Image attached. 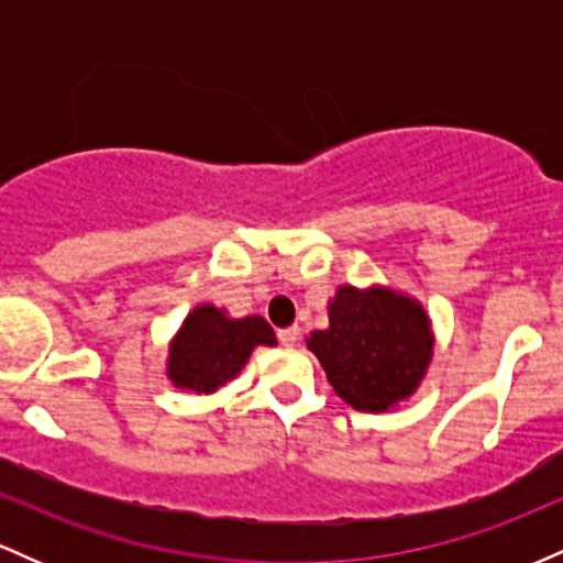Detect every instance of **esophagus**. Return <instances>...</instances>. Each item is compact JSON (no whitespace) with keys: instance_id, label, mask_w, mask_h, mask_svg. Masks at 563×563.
I'll list each match as a JSON object with an SVG mask.
<instances>
[{"instance_id":"obj_1","label":"esophagus","mask_w":563,"mask_h":563,"mask_svg":"<svg viewBox=\"0 0 563 563\" xmlns=\"http://www.w3.org/2000/svg\"><path fill=\"white\" fill-rule=\"evenodd\" d=\"M296 339H299V328H280V331H277V341H280L283 346H294Z\"/></svg>"}]
</instances>
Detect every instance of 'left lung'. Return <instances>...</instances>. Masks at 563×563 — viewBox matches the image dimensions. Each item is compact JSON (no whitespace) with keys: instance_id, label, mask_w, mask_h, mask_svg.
Wrapping results in <instances>:
<instances>
[{"instance_id":"left-lung-1","label":"left lung","mask_w":563,"mask_h":563,"mask_svg":"<svg viewBox=\"0 0 563 563\" xmlns=\"http://www.w3.org/2000/svg\"><path fill=\"white\" fill-rule=\"evenodd\" d=\"M307 344L346 405L380 412L416 391L434 339L416 301L386 288L344 286L331 301V328Z\"/></svg>"}]
</instances>
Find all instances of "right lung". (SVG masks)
Instances as JSON below:
<instances>
[{"instance_id": "obj_1", "label": "right lung", "mask_w": 563, "mask_h": 563, "mask_svg": "<svg viewBox=\"0 0 563 563\" xmlns=\"http://www.w3.org/2000/svg\"><path fill=\"white\" fill-rule=\"evenodd\" d=\"M260 344H275L273 328L262 318L230 320L211 303H203L185 320L169 354V378L190 391H217L241 373Z\"/></svg>"}]
</instances>
